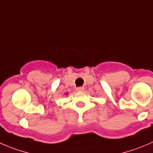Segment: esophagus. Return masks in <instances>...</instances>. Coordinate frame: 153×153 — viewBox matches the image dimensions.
<instances>
[{"mask_svg":"<svg viewBox=\"0 0 153 153\" xmlns=\"http://www.w3.org/2000/svg\"><path fill=\"white\" fill-rule=\"evenodd\" d=\"M76 91H84V88H83V87H78V88H76Z\"/></svg>","mask_w":153,"mask_h":153,"instance_id":"esophagus-1","label":"esophagus"}]
</instances>
